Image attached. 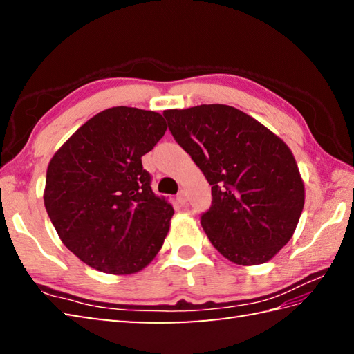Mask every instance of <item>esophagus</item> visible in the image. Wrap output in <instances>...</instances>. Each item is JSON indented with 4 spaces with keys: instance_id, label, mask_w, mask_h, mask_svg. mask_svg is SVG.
I'll return each mask as SVG.
<instances>
[{
    "instance_id": "esophagus-1",
    "label": "esophagus",
    "mask_w": 354,
    "mask_h": 354,
    "mask_svg": "<svg viewBox=\"0 0 354 354\" xmlns=\"http://www.w3.org/2000/svg\"><path fill=\"white\" fill-rule=\"evenodd\" d=\"M176 201H178L181 205H185V204H187V193H185L184 190L179 192V193L176 194Z\"/></svg>"
}]
</instances>
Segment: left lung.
<instances>
[{
    "label": "left lung",
    "instance_id": "8db88e82",
    "mask_svg": "<svg viewBox=\"0 0 354 354\" xmlns=\"http://www.w3.org/2000/svg\"><path fill=\"white\" fill-rule=\"evenodd\" d=\"M169 131L212 185L202 228L225 259L261 265L289 242L304 207V184L290 149L227 104L169 109Z\"/></svg>",
    "mask_w": 354,
    "mask_h": 354
}]
</instances>
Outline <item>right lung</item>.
Masks as SVG:
<instances>
[{"label":"right lung","instance_id":"add662e5","mask_svg":"<svg viewBox=\"0 0 354 354\" xmlns=\"http://www.w3.org/2000/svg\"><path fill=\"white\" fill-rule=\"evenodd\" d=\"M165 129L158 112L109 108L80 126L51 158L45 209L64 245L88 266L133 274L161 250L175 212L152 192L141 156Z\"/></svg>","mask_w":354,"mask_h":354}]
</instances>
